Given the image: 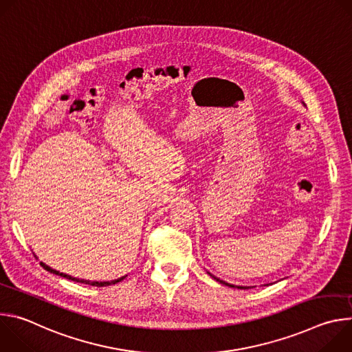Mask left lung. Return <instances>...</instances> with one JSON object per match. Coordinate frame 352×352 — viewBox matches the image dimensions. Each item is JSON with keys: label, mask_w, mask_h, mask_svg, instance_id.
Instances as JSON below:
<instances>
[{"label": "left lung", "mask_w": 352, "mask_h": 352, "mask_svg": "<svg viewBox=\"0 0 352 352\" xmlns=\"http://www.w3.org/2000/svg\"><path fill=\"white\" fill-rule=\"evenodd\" d=\"M304 106H305V104H304ZM208 273H209V272H208ZM209 274H210V276H212V277H213V278H214V280H217V281H220V283H221V284H226V285H228V287H234V288H235V287H236V288H238V289H248V288H250V287H243V285H234V284H230V283H226V281H223V280H220V278H217V277H216V276H213V274H212V273H209Z\"/></svg>", "instance_id": "1"}]
</instances>
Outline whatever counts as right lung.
Wrapping results in <instances>:
<instances>
[{"label": "right lung", "instance_id": "obj_1", "mask_svg": "<svg viewBox=\"0 0 352 352\" xmlns=\"http://www.w3.org/2000/svg\"><path fill=\"white\" fill-rule=\"evenodd\" d=\"M36 256V255H34ZM40 265L47 270V272H50V273H53V274H57V276H61V277H64V278H68V280H72V281H76V283H83V284H89V285H96V287H107V285H111V284H117V283H120V281H122L126 276H122V277H120V278H117V280H111V281H90V280H85V278H78V277H72V276H69V274H65V273H61V272H58V270H56V269H53V267H50V266H47L45 263H43V262H40Z\"/></svg>", "mask_w": 352, "mask_h": 352}]
</instances>
